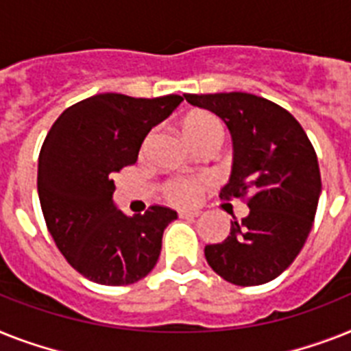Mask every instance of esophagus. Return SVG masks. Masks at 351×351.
I'll return each instance as SVG.
<instances>
[{"instance_id":"34e87169","label":"esophagus","mask_w":351,"mask_h":351,"mask_svg":"<svg viewBox=\"0 0 351 351\" xmlns=\"http://www.w3.org/2000/svg\"><path fill=\"white\" fill-rule=\"evenodd\" d=\"M199 215H201L199 211H186V210L179 211V217H181V219H195V217Z\"/></svg>"}]
</instances>
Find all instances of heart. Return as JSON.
Wrapping results in <instances>:
<instances>
[{"mask_svg": "<svg viewBox=\"0 0 351 351\" xmlns=\"http://www.w3.org/2000/svg\"><path fill=\"white\" fill-rule=\"evenodd\" d=\"M182 130L190 143L206 140V138H221L224 140V125L222 121L206 111H197L182 121ZM208 184L204 178H172L163 184L165 199L178 206H193L199 202L202 192Z\"/></svg>", "mask_w": 351, "mask_h": 351, "instance_id": "1", "label": "heart"}]
</instances>
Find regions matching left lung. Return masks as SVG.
Wrapping results in <instances>:
<instances>
[{
	"label": "left lung",
	"instance_id": "8db88e82",
	"mask_svg": "<svg viewBox=\"0 0 351 351\" xmlns=\"http://www.w3.org/2000/svg\"><path fill=\"white\" fill-rule=\"evenodd\" d=\"M215 112L233 138V170L221 199H244L249 215L234 219L228 239L204 247L210 267L240 287L267 283L306 242L321 193L317 156L300 121L251 93L184 95Z\"/></svg>",
	"mask_w": 351,
	"mask_h": 351
}]
</instances>
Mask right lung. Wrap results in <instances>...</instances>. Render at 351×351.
Returning a JSON list of instances; mask_svg holds the SVG:
<instances>
[{"label":"right lung","instance_id":"1","mask_svg":"<svg viewBox=\"0 0 351 351\" xmlns=\"http://www.w3.org/2000/svg\"><path fill=\"white\" fill-rule=\"evenodd\" d=\"M182 102L179 95H95L68 107L40 147L37 192L46 228L68 263L100 285H130L154 269L165 228L154 204L129 217L112 204L114 176L136 163L145 136Z\"/></svg>","mask_w":351,"mask_h":351}]
</instances>
